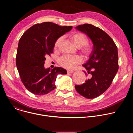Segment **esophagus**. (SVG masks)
I'll list each match as a JSON object with an SVG mask.
<instances>
[{
    "label": "esophagus",
    "mask_w": 133,
    "mask_h": 133,
    "mask_svg": "<svg viewBox=\"0 0 133 133\" xmlns=\"http://www.w3.org/2000/svg\"><path fill=\"white\" fill-rule=\"evenodd\" d=\"M74 72V71L73 70H67V73H72Z\"/></svg>",
    "instance_id": "obj_1"
}]
</instances>
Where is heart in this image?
<instances>
[{
  "mask_svg": "<svg viewBox=\"0 0 133 133\" xmlns=\"http://www.w3.org/2000/svg\"><path fill=\"white\" fill-rule=\"evenodd\" d=\"M70 39L74 45L78 48H81L84 46L83 49V52L84 55H87L91 51V48L87 45L88 41L87 37L83 33L76 32L72 34L70 36ZM63 40V37H59L57 39L55 44V48L57 47ZM59 64L63 67L72 70L74 69L77 65L81 64L83 62L81 57L77 56H63L59 59Z\"/></svg>",
  "mask_w": 133,
  "mask_h": 133,
  "instance_id": "heart-1",
  "label": "heart"
}]
</instances>
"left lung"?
I'll list each match as a JSON object with an SVG mask.
<instances>
[{
    "instance_id": "8db88e82",
    "label": "left lung",
    "mask_w": 133,
    "mask_h": 133,
    "mask_svg": "<svg viewBox=\"0 0 133 133\" xmlns=\"http://www.w3.org/2000/svg\"><path fill=\"white\" fill-rule=\"evenodd\" d=\"M75 28L91 39L93 49L89 59L83 65L91 77L81 85H75V88L83 97L94 98L109 87L117 72V47L109 36L98 27L85 24ZM84 73L86 74L85 71Z\"/></svg>"
}]
</instances>
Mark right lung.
<instances>
[{"label":"right lung","instance_id":"1","mask_svg":"<svg viewBox=\"0 0 133 133\" xmlns=\"http://www.w3.org/2000/svg\"><path fill=\"white\" fill-rule=\"evenodd\" d=\"M72 26H60L50 22L37 24L19 39L16 63L22 82L30 92L44 95L56 88L58 75L67 74L62 67L45 68L46 57L53 52L56 41Z\"/></svg>","mask_w":133,"mask_h":133}]
</instances>
